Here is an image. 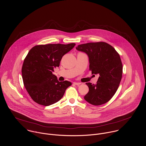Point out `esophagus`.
I'll return each mask as SVG.
<instances>
[{
    "label": "esophagus",
    "instance_id": "obj_1",
    "mask_svg": "<svg viewBox=\"0 0 146 146\" xmlns=\"http://www.w3.org/2000/svg\"><path fill=\"white\" fill-rule=\"evenodd\" d=\"M74 84H75V85H80V84H81V83H80L74 82Z\"/></svg>",
    "mask_w": 146,
    "mask_h": 146
}]
</instances>
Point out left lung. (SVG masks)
<instances>
[{
    "label": "left lung",
    "instance_id": "obj_1",
    "mask_svg": "<svg viewBox=\"0 0 146 146\" xmlns=\"http://www.w3.org/2000/svg\"><path fill=\"white\" fill-rule=\"evenodd\" d=\"M76 49L88 55L92 74L100 76L96 84L86 83L89 92L84 100L95 106L106 104L115 94L122 78L120 55L114 48L104 42L80 44Z\"/></svg>",
    "mask_w": 146,
    "mask_h": 146
}]
</instances>
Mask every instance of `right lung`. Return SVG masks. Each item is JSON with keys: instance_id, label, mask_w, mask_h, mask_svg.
I'll return each instance as SVG.
<instances>
[{"instance_id": "add662e5", "label": "right lung", "mask_w": 146, "mask_h": 146, "mask_svg": "<svg viewBox=\"0 0 146 146\" xmlns=\"http://www.w3.org/2000/svg\"><path fill=\"white\" fill-rule=\"evenodd\" d=\"M75 43L49 44L36 45L29 52L22 67L24 86L34 101L48 106L59 101L71 83L59 82L53 74L59 67L63 56Z\"/></svg>"}]
</instances>
